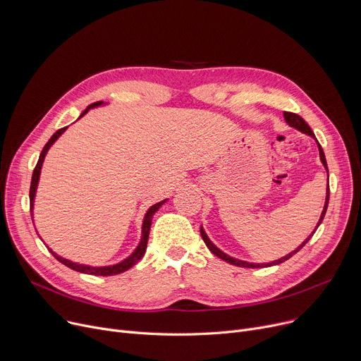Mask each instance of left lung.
<instances>
[{
	"label": "left lung",
	"mask_w": 361,
	"mask_h": 361,
	"mask_svg": "<svg viewBox=\"0 0 361 361\" xmlns=\"http://www.w3.org/2000/svg\"><path fill=\"white\" fill-rule=\"evenodd\" d=\"M283 118H286V121H287V124H288L290 127H293V128H295V130H298V131H301V133H305V135H307V136H310V137H313V139L316 140V137H314V133L312 131V128L309 127V124H307L305 120H302L300 116H297V114H293V112H283ZM316 142H317V140H316ZM317 147H319L320 162L324 164V166H325V169H326V173H328V180H329V171H328L326 158H325V154H324V149H322V146L319 145V142H317ZM328 203H329V184L326 185V199H325L324 211H322V214H320V218H319V221H317V225L314 226L313 233H312V234H310L305 241H302L295 250H293L291 253L286 255V256L281 257V259H278V260L269 262V263H252V262H245V260L235 259V257H233V256H230V255L224 253L221 249H218L216 245L211 241V238L207 237V234L204 233L203 226H200V234H202V238H203L204 244L207 245V249H209V250H211L215 256H218L219 259H222V260H225V262H228V263H231V264H235V267H240V268H267V267H274V264H279V263H282V262L288 260V259H290L291 256H294L298 250H301V249H302V245H305V244L312 238V235H313V234H314V231L317 230V226L322 224V221H324V218H325V214H326V209H328Z\"/></svg>",
	"instance_id": "left-lung-1"
}]
</instances>
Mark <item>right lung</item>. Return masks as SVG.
<instances>
[{
	"instance_id": "obj_1",
	"label": "right lung",
	"mask_w": 361,
	"mask_h": 361,
	"mask_svg": "<svg viewBox=\"0 0 361 361\" xmlns=\"http://www.w3.org/2000/svg\"><path fill=\"white\" fill-rule=\"evenodd\" d=\"M106 105L104 101H99V102H94V104H90L82 114L79 116L78 120H80L85 114H87L90 109L93 108H98V106H104ZM68 127V126H67ZM67 127H63L60 130H56L54 135L51 136V139L48 140V143L44 146L41 155H39V159H37V164L33 169V174H32V183H30V192H29V199H30V215H32V221H33V204H35V196H36V188H37V184H39V177H41V169H42V165H44V159L48 154L49 147L59 140V137L63 135V133L67 130ZM168 199H164L155 204H152L149 209L146 211L145 214V218H143V224H142V237H140V241L137 244V247L135 249V252H133L128 257H126L124 260L116 263V264H108V267H90V264H83V263H78V262H71L66 257H61L56 255L55 252H52V249H49L48 245V250L54 255V257L61 262L63 264H66L67 268L73 269V271H78V272H82V274H87V275H97V276H111V275H117V274H123L126 271H128L131 267H135V264L143 257L145 252H146V245H147V238H149V231H150V225H152V218H154L155 212L159 211V207L166 202ZM39 235V234H37Z\"/></svg>"
}]
</instances>
